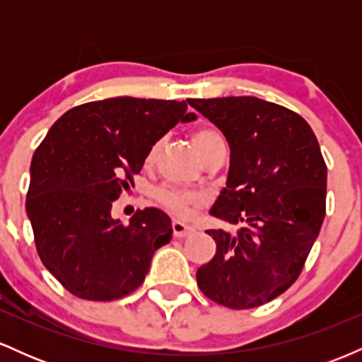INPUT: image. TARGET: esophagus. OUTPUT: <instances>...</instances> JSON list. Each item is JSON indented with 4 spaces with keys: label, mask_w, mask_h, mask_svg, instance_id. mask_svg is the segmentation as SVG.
Returning <instances> with one entry per match:
<instances>
[{
    "label": "esophagus",
    "mask_w": 362,
    "mask_h": 362,
    "mask_svg": "<svg viewBox=\"0 0 362 362\" xmlns=\"http://www.w3.org/2000/svg\"><path fill=\"white\" fill-rule=\"evenodd\" d=\"M172 231H173V236H175V238H184V236L192 233L194 230L190 226H187V224H184V223L173 221L172 223Z\"/></svg>",
    "instance_id": "34e87169"
}]
</instances>
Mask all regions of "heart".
Returning a JSON list of instances; mask_svg holds the SVG:
<instances>
[{
	"instance_id": "1",
	"label": "heart",
	"mask_w": 362,
	"mask_h": 362,
	"mask_svg": "<svg viewBox=\"0 0 362 362\" xmlns=\"http://www.w3.org/2000/svg\"><path fill=\"white\" fill-rule=\"evenodd\" d=\"M192 143L195 149L199 151V155L204 158L216 144L223 143V138L214 127L202 126L197 127L192 132ZM158 148H160V143H155L148 149L146 158H144V161H146L148 165L155 160ZM155 199L158 204L165 207V209H167L170 214L175 216V218H187V216L192 213L194 207L201 204V195L199 194L192 192V190L178 189V187L172 185L158 187L155 190Z\"/></svg>"
}]
</instances>
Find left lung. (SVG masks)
<instances>
[{
	"instance_id": "obj_1",
	"label": "left lung",
	"mask_w": 362,
	"mask_h": 362,
	"mask_svg": "<svg viewBox=\"0 0 362 362\" xmlns=\"http://www.w3.org/2000/svg\"><path fill=\"white\" fill-rule=\"evenodd\" d=\"M230 144L226 189L211 214L240 224L207 230L216 255L199 267L211 301L248 310L296 282L327 211V165L317 136L296 112L255 97L190 98Z\"/></svg>"
}]
</instances>
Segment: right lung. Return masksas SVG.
<instances>
[{
	"label": "right lung",
	"instance_id": "1",
	"mask_svg": "<svg viewBox=\"0 0 362 362\" xmlns=\"http://www.w3.org/2000/svg\"><path fill=\"white\" fill-rule=\"evenodd\" d=\"M194 119L184 100L117 97L73 107L52 124L32 156L25 207L37 253L66 291L112 301L143 284L172 221L146 207L122 224L112 204L134 187L148 149Z\"/></svg>",
	"mask_w": 362,
	"mask_h": 362
}]
</instances>
